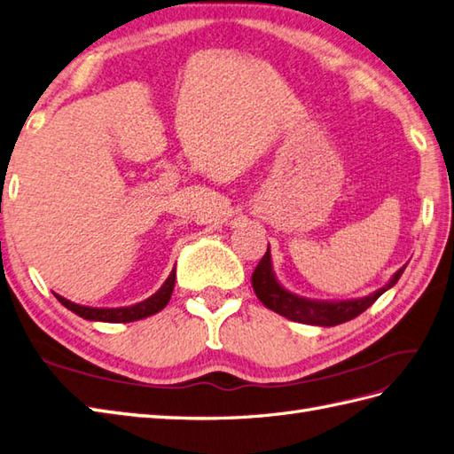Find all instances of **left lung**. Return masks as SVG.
Wrapping results in <instances>:
<instances>
[{
  "mask_svg": "<svg viewBox=\"0 0 454 454\" xmlns=\"http://www.w3.org/2000/svg\"><path fill=\"white\" fill-rule=\"evenodd\" d=\"M404 268L406 265H403V268L393 275L389 283L368 296L350 298V301H312V298L293 294L278 281L273 273L271 254L268 247V252L263 254V258L252 273V286L254 293L260 298V302L265 308H270V310L278 312L279 316H285L286 319H293V322L298 324L333 327L348 322V319H355L364 310H368L385 291H389L391 286L401 279Z\"/></svg>",
  "mask_w": 454,
  "mask_h": 454,
  "instance_id": "8db88e82",
  "label": "left lung"
}]
</instances>
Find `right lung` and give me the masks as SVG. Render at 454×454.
I'll return each instance as SVG.
<instances>
[{
  "instance_id": "add662e5",
  "label": "right lung",
  "mask_w": 454,
  "mask_h": 454,
  "mask_svg": "<svg viewBox=\"0 0 454 454\" xmlns=\"http://www.w3.org/2000/svg\"><path fill=\"white\" fill-rule=\"evenodd\" d=\"M175 275L176 273L173 268L169 278L165 279V283L161 285V289L158 293H153L150 298H146V301L132 304V306H125V308H90V306L74 304L59 294H55V298H58V301L65 308H67V310L74 312L76 316H81L84 319H90V322H109V324L137 322V319L158 314L160 310H163L165 306H168L171 293H173V286H175Z\"/></svg>"
}]
</instances>
